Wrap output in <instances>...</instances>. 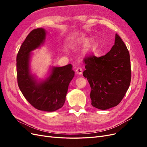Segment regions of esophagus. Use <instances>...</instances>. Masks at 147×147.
Returning a JSON list of instances; mask_svg holds the SVG:
<instances>
[{"label": "esophagus", "mask_w": 147, "mask_h": 147, "mask_svg": "<svg viewBox=\"0 0 147 147\" xmlns=\"http://www.w3.org/2000/svg\"><path fill=\"white\" fill-rule=\"evenodd\" d=\"M82 69L81 67H77L76 70H75V72H76V73L78 75H81L82 74Z\"/></svg>", "instance_id": "34e87169"}]
</instances>
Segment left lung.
<instances>
[{"label":"left lung","instance_id":"left-lung-1","mask_svg":"<svg viewBox=\"0 0 147 147\" xmlns=\"http://www.w3.org/2000/svg\"><path fill=\"white\" fill-rule=\"evenodd\" d=\"M83 76L91 87V104L100 110L118 105L130 85L131 69L129 53L119 35L115 45L104 56L89 55L83 59Z\"/></svg>","mask_w":147,"mask_h":147}]
</instances>
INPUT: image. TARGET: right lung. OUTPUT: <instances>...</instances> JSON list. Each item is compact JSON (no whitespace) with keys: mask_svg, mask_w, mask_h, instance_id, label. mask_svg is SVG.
Here are the masks:
<instances>
[{"mask_svg":"<svg viewBox=\"0 0 147 147\" xmlns=\"http://www.w3.org/2000/svg\"><path fill=\"white\" fill-rule=\"evenodd\" d=\"M46 32L42 28L32 30L22 43L16 57L18 84L26 99L35 109L54 112L63 106L69 84L74 77L72 65L53 67L47 80L37 83L29 72L30 53L42 44Z\"/></svg>","mask_w":147,"mask_h":147,"instance_id":"obj_1","label":"right lung"}]
</instances>
